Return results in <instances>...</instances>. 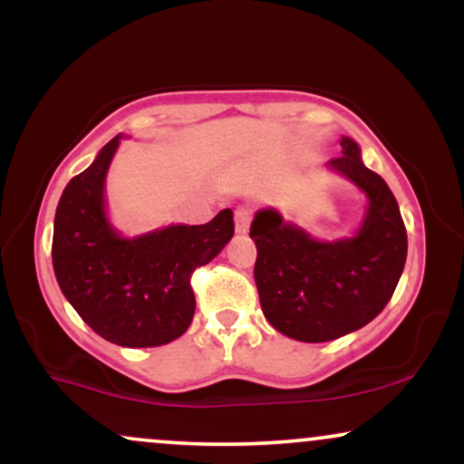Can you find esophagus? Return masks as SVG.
Here are the masks:
<instances>
[{"mask_svg": "<svg viewBox=\"0 0 464 464\" xmlns=\"http://www.w3.org/2000/svg\"><path fill=\"white\" fill-rule=\"evenodd\" d=\"M250 228V211L246 209V207H237L236 209V231L237 233H248Z\"/></svg>", "mask_w": 464, "mask_h": 464, "instance_id": "esophagus-1", "label": "esophagus"}]
</instances>
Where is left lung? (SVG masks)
I'll return each instance as SVG.
<instances>
[{"mask_svg": "<svg viewBox=\"0 0 464 464\" xmlns=\"http://www.w3.org/2000/svg\"><path fill=\"white\" fill-rule=\"evenodd\" d=\"M340 148L327 169L366 198L353 236L318 239L275 207L259 209L250 225L266 321L299 343H327L369 324L391 301L406 266V227L391 188L366 168L351 137H340Z\"/></svg>", "mask_w": 464, "mask_h": 464, "instance_id": "8db88e82", "label": "left lung"}]
</instances>
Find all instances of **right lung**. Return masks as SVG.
Instances as JSON below:
<instances>
[{
  "instance_id": "right-lung-1",
  "label": "right lung",
  "mask_w": 464,
  "mask_h": 464,
  "mask_svg": "<svg viewBox=\"0 0 464 464\" xmlns=\"http://www.w3.org/2000/svg\"><path fill=\"white\" fill-rule=\"evenodd\" d=\"M111 140L73 177L56 207L52 264L65 299L95 334L120 347H161L188 332L196 299L191 273L233 237V211L207 225H165L124 236L106 207V177L120 141Z\"/></svg>"
}]
</instances>
